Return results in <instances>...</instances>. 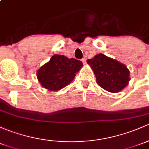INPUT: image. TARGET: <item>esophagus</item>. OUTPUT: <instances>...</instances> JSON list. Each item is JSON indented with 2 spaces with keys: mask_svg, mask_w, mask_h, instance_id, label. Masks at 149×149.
I'll return each mask as SVG.
<instances>
[{
  "mask_svg": "<svg viewBox=\"0 0 149 149\" xmlns=\"http://www.w3.org/2000/svg\"><path fill=\"white\" fill-rule=\"evenodd\" d=\"M81 61L83 62V63H84V65H85V64H86V58H82L81 59Z\"/></svg>",
  "mask_w": 149,
  "mask_h": 149,
  "instance_id": "obj_1",
  "label": "esophagus"
}]
</instances>
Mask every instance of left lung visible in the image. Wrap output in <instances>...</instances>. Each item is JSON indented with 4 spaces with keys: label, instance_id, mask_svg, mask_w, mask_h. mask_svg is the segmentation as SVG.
Masks as SVG:
<instances>
[{
    "label": "left lung",
    "instance_id": "8db88e82",
    "mask_svg": "<svg viewBox=\"0 0 149 149\" xmlns=\"http://www.w3.org/2000/svg\"><path fill=\"white\" fill-rule=\"evenodd\" d=\"M87 63L93 70L96 82L104 90L118 93L123 90L130 81V72L124 64L99 54L88 59Z\"/></svg>",
    "mask_w": 149,
    "mask_h": 149
}]
</instances>
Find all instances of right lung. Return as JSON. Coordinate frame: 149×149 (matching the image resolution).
<instances>
[{"instance_id":"1","label":"right lung","mask_w":149,"mask_h":149,"mask_svg":"<svg viewBox=\"0 0 149 149\" xmlns=\"http://www.w3.org/2000/svg\"><path fill=\"white\" fill-rule=\"evenodd\" d=\"M82 62L55 54L37 71L40 85L49 91H58L68 86L82 68Z\"/></svg>"}]
</instances>
